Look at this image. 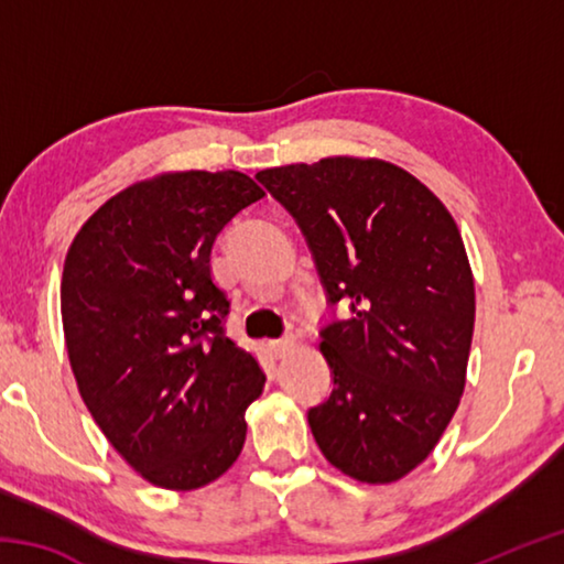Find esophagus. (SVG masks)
<instances>
[{
  "label": "esophagus",
  "instance_id": "34e87169",
  "mask_svg": "<svg viewBox=\"0 0 564 564\" xmlns=\"http://www.w3.org/2000/svg\"><path fill=\"white\" fill-rule=\"evenodd\" d=\"M269 348H271V352H273L275 358H283L285 352H289V350L293 348V338L285 336V338H279V340H271Z\"/></svg>",
  "mask_w": 564,
  "mask_h": 564
}]
</instances>
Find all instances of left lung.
<instances>
[{"mask_svg": "<svg viewBox=\"0 0 564 564\" xmlns=\"http://www.w3.org/2000/svg\"><path fill=\"white\" fill-rule=\"evenodd\" d=\"M256 178L299 224L330 308L321 350L333 390L308 410L311 433L356 480H400L431 455L465 388L475 283L460 231L388 161L333 156Z\"/></svg>", "mask_w": 564, "mask_h": 564, "instance_id": "left-lung-1", "label": "left lung"}]
</instances>
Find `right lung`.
Listing matches in <instances>:
<instances>
[{"label":"right lung","instance_id":"1","mask_svg":"<svg viewBox=\"0 0 564 564\" xmlns=\"http://www.w3.org/2000/svg\"><path fill=\"white\" fill-rule=\"evenodd\" d=\"M265 194L241 171H181L109 198L62 275L66 350L101 433L149 482L196 490L241 455L259 362L226 336L216 236Z\"/></svg>","mask_w":564,"mask_h":564}]
</instances>
